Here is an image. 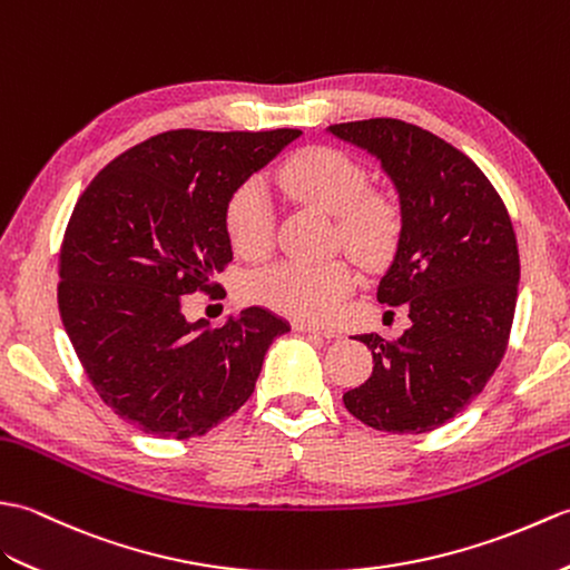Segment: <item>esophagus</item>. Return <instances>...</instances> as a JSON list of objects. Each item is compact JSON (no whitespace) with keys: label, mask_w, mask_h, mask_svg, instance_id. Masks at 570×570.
<instances>
[{"label":"esophagus","mask_w":570,"mask_h":570,"mask_svg":"<svg viewBox=\"0 0 570 570\" xmlns=\"http://www.w3.org/2000/svg\"><path fill=\"white\" fill-rule=\"evenodd\" d=\"M293 328H295V332H299V334H314V336H322L326 341L338 338V334L332 332V328H320V326H312V324H305V322H295Z\"/></svg>","instance_id":"obj_1"}]
</instances>
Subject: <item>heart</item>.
Instances as JSON below:
<instances>
[{
    "label": "heart",
    "mask_w": 570,
    "mask_h": 570,
    "mask_svg": "<svg viewBox=\"0 0 570 570\" xmlns=\"http://www.w3.org/2000/svg\"><path fill=\"white\" fill-rule=\"evenodd\" d=\"M285 195L336 219L338 238L363 261H377L397 229L395 209L368 195V175L356 160L334 148H312L289 158L275 175ZM226 234L238 256L258 258L273 238V205L265 189L246 183L226 205ZM356 275L344 263H273L248 277L246 297L275 312L307 322H328Z\"/></svg>",
    "instance_id": "obj_1"
}]
</instances>
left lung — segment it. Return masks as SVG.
<instances>
[{"instance_id": "left-lung-1", "label": "left lung", "mask_w": 570, "mask_h": 570, "mask_svg": "<svg viewBox=\"0 0 570 570\" xmlns=\"http://www.w3.org/2000/svg\"><path fill=\"white\" fill-rule=\"evenodd\" d=\"M326 134L371 154L395 187L400 234L377 302L407 305L412 322L397 341L353 336L375 365L344 404L377 432H432L483 392L508 348L520 285L510 214L471 158L420 126L365 119Z\"/></svg>"}]
</instances>
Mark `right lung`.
I'll use <instances>...</instances> for the list:
<instances>
[{"instance_id": "right-lung-1", "label": "right lung", "mask_w": 570, "mask_h": 570, "mask_svg": "<svg viewBox=\"0 0 570 570\" xmlns=\"http://www.w3.org/2000/svg\"><path fill=\"white\" fill-rule=\"evenodd\" d=\"M297 129H178L114 158L87 185L60 248V320L97 395L158 439L207 434L250 397L289 324L246 307L224 326L187 322L232 261L226 205Z\"/></svg>"}]
</instances>
